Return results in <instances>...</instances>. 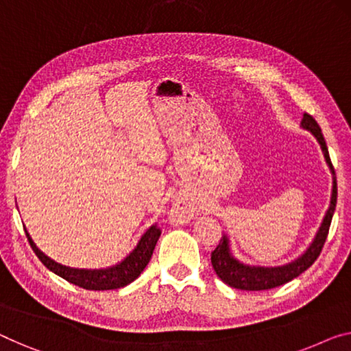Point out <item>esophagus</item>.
Wrapping results in <instances>:
<instances>
[{
    "label": "esophagus",
    "instance_id": "1",
    "mask_svg": "<svg viewBox=\"0 0 351 351\" xmlns=\"http://www.w3.org/2000/svg\"><path fill=\"white\" fill-rule=\"evenodd\" d=\"M171 219H175L176 222L186 223L193 217V209L186 200H175L173 206L170 209Z\"/></svg>",
    "mask_w": 351,
    "mask_h": 351
}]
</instances>
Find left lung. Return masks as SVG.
<instances>
[{
  "mask_svg": "<svg viewBox=\"0 0 351 351\" xmlns=\"http://www.w3.org/2000/svg\"><path fill=\"white\" fill-rule=\"evenodd\" d=\"M301 128L309 130L313 137L317 138V142L323 151V156H325V160L329 167V170H331L332 191H331V202H329L328 211L325 214V217H323L322 226L318 227V232L315 233L312 243L309 244V247H307L300 257L282 266H255V265L243 263L241 260L234 257L232 252V247H230V238L227 234H223L221 243H219L217 247L213 250L211 263H213L214 271H216V274L221 277V280L226 282L227 285L233 287V289L258 291V290H269V289H274V287L287 284V282H290L295 279V277L304 273L307 268H311L313 261H315L318 258V255H320L323 244L326 241L329 226H331L332 214L337 203L336 171H334L331 159H329L325 137H323L320 125L317 124L315 119H313L311 114L304 113L301 119Z\"/></svg>",
  "mask_w": 351,
  "mask_h": 351,
  "instance_id": "8db88e82",
  "label": "left lung"
}]
</instances>
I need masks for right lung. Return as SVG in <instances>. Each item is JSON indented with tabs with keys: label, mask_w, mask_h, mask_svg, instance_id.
I'll return each mask as SVG.
<instances>
[{
	"label": "right lung",
	"mask_w": 351,
	"mask_h": 351,
	"mask_svg": "<svg viewBox=\"0 0 351 351\" xmlns=\"http://www.w3.org/2000/svg\"><path fill=\"white\" fill-rule=\"evenodd\" d=\"M26 232V228H25ZM28 241L33 247L34 254L38 258L49 268L51 273L62 277V279L71 282V284L82 287L86 290H114L121 289V287L129 285L137 277L142 274V271L149 263L151 255L156 247V243L160 237V228L158 226H151L138 239V243L125 257L118 261L117 265L108 266V268L101 269H80V268H71V266H64L61 263H56L55 260L42 252V250L36 245V243L31 238V234L26 232Z\"/></svg>",
	"instance_id": "obj_1"
}]
</instances>
